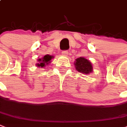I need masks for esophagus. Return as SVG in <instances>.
<instances>
[{
  "label": "esophagus",
  "mask_w": 127,
  "mask_h": 127,
  "mask_svg": "<svg viewBox=\"0 0 127 127\" xmlns=\"http://www.w3.org/2000/svg\"><path fill=\"white\" fill-rule=\"evenodd\" d=\"M62 55H63V56L67 57L68 55V51H67V50H64V51H63L62 52Z\"/></svg>",
  "instance_id": "esophagus-1"
}]
</instances>
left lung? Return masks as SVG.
<instances>
[{
    "mask_svg": "<svg viewBox=\"0 0 127 127\" xmlns=\"http://www.w3.org/2000/svg\"><path fill=\"white\" fill-rule=\"evenodd\" d=\"M75 66L76 70L83 74H89L92 72L93 66L90 62L83 57H80L76 59Z\"/></svg>",
    "mask_w": 127,
    "mask_h": 127,
    "instance_id": "8db88e82",
    "label": "left lung"
}]
</instances>
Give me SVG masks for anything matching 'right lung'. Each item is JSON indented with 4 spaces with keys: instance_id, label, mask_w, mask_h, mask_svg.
I'll use <instances>...</instances> for the list:
<instances>
[{
    "instance_id": "add662e5",
    "label": "right lung",
    "mask_w": 127,
    "mask_h": 127,
    "mask_svg": "<svg viewBox=\"0 0 127 127\" xmlns=\"http://www.w3.org/2000/svg\"><path fill=\"white\" fill-rule=\"evenodd\" d=\"M53 56H51V55H46L42 59H39V61H40V63L37 64L36 65L38 66H41V67H45L46 65H47L50 62V61L51 60V59L53 58Z\"/></svg>"
}]
</instances>
